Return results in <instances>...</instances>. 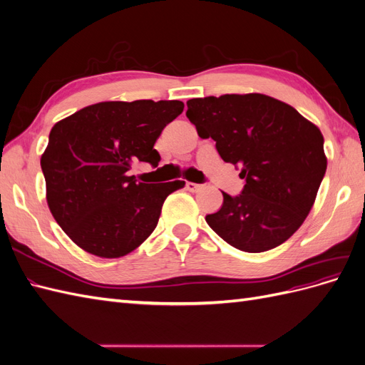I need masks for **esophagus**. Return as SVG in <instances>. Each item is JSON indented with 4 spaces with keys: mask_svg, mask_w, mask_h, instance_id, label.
Segmentation results:
<instances>
[{
    "mask_svg": "<svg viewBox=\"0 0 365 365\" xmlns=\"http://www.w3.org/2000/svg\"><path fill=\"white\" fill-rule=\"evenodd\" d=\"M185 187H187V190H189V192H200L204 185L196 184V182H185Z\"/></svg>",
    "mask_w": 365,
    "mask_h": 365,
    "instance_id": "1",
    "label": "esophagus"
}]
</instances>
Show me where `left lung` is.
<instances>
[{
  "label": "left lung",
  "instance_id": "obj_1",
  "mask_svg": "<svg viewBox=\"0 0 365 365\" xmlns=\"http://www.w3.org/2000/svg\"><path fill=\"white\" fill-rule=\"evenodd\" d=\"M185 115L245 180L242 193L222 192V207L205 216L210 228L247 252L288 240L311 212L326 173L319 129L291 105L264 94L190 98Z\"/></svg>",
  "mask_w": 365,
  "mask_h": 365
}]
</instances>
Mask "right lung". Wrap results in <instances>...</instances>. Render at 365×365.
I'll use <instances>...</instances> for the list:
<instances>
[{
    "label": "right lung",
    "instance_id": "obj_1",
    "mask_svg": "<svg viewBox=\"0 0 365 365\" xmlns=\"http://www.w3.org/2000/svg\"><path fill=\"white\" fill-rule=\"evenodd\" d=\"M184 109L180 101L102 102L53 126L41 157L53 217L86 252L115 259L155 230L161 207L184 181L138 182L137 163L157 168L161 130Z\"/></svg>",
    "mask_w": 365,
    "mask_h": 365
}]
</instances>
